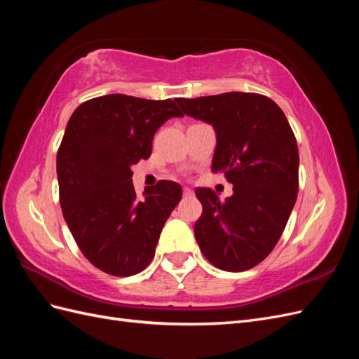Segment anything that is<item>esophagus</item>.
<instances>
[{"label":"esophagus","mask_w":359,"mask_h":359,"mask_svg":"<svg viewBox=\"0 0 359 359\" xmlns=\"http://www.w3.org/2000/svg\"><path fill=\"white\" fill-rule=\"evenodd\" d=\"M182 194H184V198H191V196H193V190L189 189V187H186V189L182 190Z\"/></svg>","instance_id":"1"}]
</instances>
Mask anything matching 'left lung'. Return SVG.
<instances>
[{
	"instance_id": "obj_1",
	"label": "left lung",
	"mask_w": 359,
	"mask_h": 359,
	"mask_svg": "<svg viewBox=\"0 0 359 359\" xmlns=\"http://www.w3.org/2000/svg\"><path fill=\"white\" fill-rule=\"evenodd\" d=\"M184 114L212 124V172L224 173L233 194L220 201L198 189L202 215L194 223L201 252L223 271L240 273L273 252L298 196L299 154L278 104L256 93L177 99Z\"/></svg>"
}]
</instances>
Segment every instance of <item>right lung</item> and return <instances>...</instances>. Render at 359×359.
Returning <instances> with one entry per match:
<instances>
[{
	"label": "right lung",
	"instance_id": "add662e5",
	"mask_svg": "<svg viewBox=\"0 0 359 359\" xmlns=\"http://www.w3.org/2000/svg\"><path fill=\"white\" fill-rule=\"evenodd\" d=\"M182 116L177 103L109 94L72 114L57 154L62 215L82 255L103 273L144 271L180 203L178 182L158 181L137 199L132 166L148 158L160 126Z\"/></svg>",
	"mask_w": 359,
	"mask_h": 359
}]
</instances>
